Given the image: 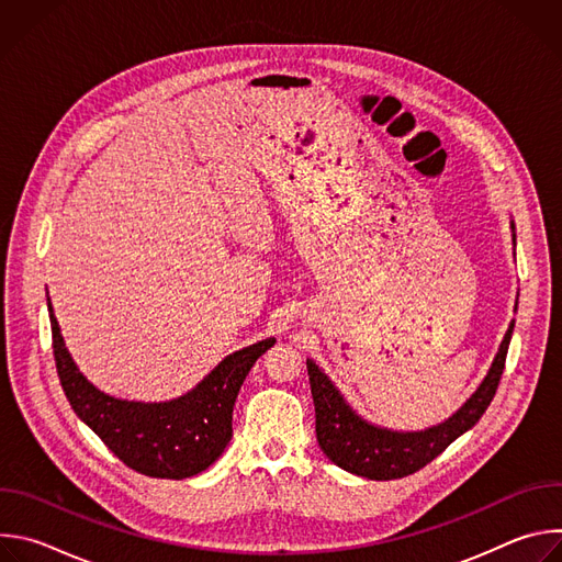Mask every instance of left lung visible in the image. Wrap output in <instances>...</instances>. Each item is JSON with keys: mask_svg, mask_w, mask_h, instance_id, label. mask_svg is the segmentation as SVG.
I'll return each instance as SVG.
<instances>
[{"mask_svg": "<svg viewBox=\"0 0 562 562\" xmlns=\"http://www.w3.org/2000/svg\"><path fill=\"white\" fill-rule=\"evenodd\" d=\"M509 226L516 245L514 220L509 222ZM516 308L518 300L514 304V311ZM514 325L516 319L509 323V329L492 360L487 375L464 400L462 407L453 412L447 420L420 431H397L369 423L347 403V397L331 382V378L311 358H306L311 395L315 405V436L319 449L340 469L369 480H393L416 473L434 458H438L456 438L467 434L487 412L505 369Z\"/></svg>", "mask_w": 562, "mask_h": 562, "instance_id": "obj_1", "label": "left lung"}]
</instances>
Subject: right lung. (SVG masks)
Listing matches in <instances>:
<instances>
[{"label": "right lung", "mask_w": 562, "mask_h": 562, "mask_svg": "<svg viewBox=\"0 0 562 562\" xmlns=\"http://www.w3.org/2000/svg\"><path fill=\"white\" fill-rule=\"evenodd\" d=\"M46 300L55 364L68 403L126 467L150 477L182 480L202 473L222 456L233 436L239 386L276 338L228 353L191 391L173 400H122L100 391L79 371L61 338L50 297Z\"/></svg>", "instance_id": "1"}]
</instances>
